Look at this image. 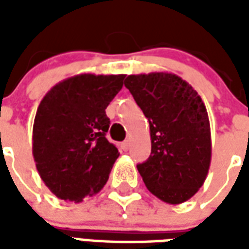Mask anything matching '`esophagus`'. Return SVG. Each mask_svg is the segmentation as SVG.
Here are the masks:
<instances>
[{"instance_id":"obj_1","label":"esophagus","mask_w":249,"mask_h":249,"mask_svg":"<svg viewBox=\"0 0 249 249\" xmlns=\"http://www.w3.org/2000/svg\"><path fill=\"white\" fill-rule=\"evenodd\" d=\"M121 149H123V151H128V149H129V141L125 140L124 142H121Z\"/></svg>"}]
</instances>
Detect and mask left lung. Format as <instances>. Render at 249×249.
Masks as SVG:
<instances>
[{
	"label": "left lung",
	"instance_id": "obj_1",
	"mask_svg": "<svg viewBox=\"0 0 249 249\" xmlns=\"http://www.w3.org/2000/svg\"><path fill=\"white\" fill-rule=\"evenodd\" d=\"M149 121L151 156L137 165L149 192L168 204L192 197L207 178L212 142L203 100L173 73L130 74L125 80Z\"/></svg>",
	"mask_w": 249,
	"mask_h": 249
}]
</instances>
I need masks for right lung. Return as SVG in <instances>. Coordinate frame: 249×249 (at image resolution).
<instances>
[{
  "instance_id": "1",
  "label": "right lung",
  "mask_w": 249,
  "mask_h": 249,
  "mask_svg": "<svg viewBox=\"0 0 249 249\" xmlns=\"http://www.w3.org/2000/svg\"><path fill=\"white\" fill-rule=\"evenodd\" d=\"M125 74L84 73L56 84L41 100L33 124V157L57 197L81 203L107 184L117 148L107 140L105 109Z\"/></svg>"
}]
</instances>
